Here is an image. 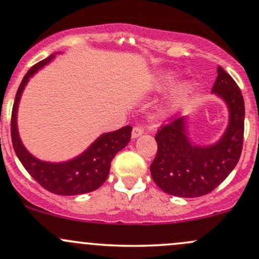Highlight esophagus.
Wrapping results in <instances>:
<instances>
[{
  "label": "esophagus",
  "mask_w": 259,
  "mask_h": 259,
  "mask_svg": "<svg viewBox=\"0 0 259 259\" xmlns=\"http://www.w3.org/2000/svg\"><path fill=\"white\" fill-rule=\"evenodd\" d=\"M144 134V130L141 129V127H139V126H135L134 129H133V133H132V138L133 139H136V138H139V136H141Z\"/></svg>",
  "instance_id": "34e87169"
}]
</instances>
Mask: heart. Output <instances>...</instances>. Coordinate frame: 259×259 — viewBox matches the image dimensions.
<instances>
[{"instance_id":"1","label":"heart","mask_w":259,"mask_h":259,"mask_svg":"<svg viewBox=\"0 0 259 259\" xmlns=\"http://www.w3.org/2000/svg\"><path fill=\"white\" fill-rule=\"evenodd\" d=\"M176 78H177V75L175 72H171V71H164V72L158 73L155 79V83H153V88L158 92L168 90L176 82ZM192 90L193 83L188 79H182L177 84H175V87L172 88L168 97H167L166 108H164L163 112L164 114L172 112L173 109L180 106L182 102L187 98V96L192 92Z\"/></svg>"}]
</instances>
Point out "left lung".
I'll return each mask as SVG.
<instances>
[{
    "mask_svg": "<svg viewBox=\"0 0 259 259\" xmlns=\"http://www.w3.org/2000/svg\"><path fill=\"white\" fill-rule=\"evenodd\" d=\"M211 93L227 108V126L214 144L200 145L189 136L188 115L162 125L155 139L157 155L150 166L153 182L167 194L197 198L212 192L240 160L243 143L245 102L231 76L218 67Z\"/></svg>",
    "mask_w": 259,
    "mask_h": 259,
    "instance_id": "8db88e82",
    "label": "left lung"
}]
</instances>
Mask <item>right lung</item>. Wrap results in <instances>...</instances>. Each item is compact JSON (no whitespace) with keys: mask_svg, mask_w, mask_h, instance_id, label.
Returning <instances> with one entry per match:
<instances>
[{"mask_svg":"<svg viewBox=\"0 0 259 259\" xmlns=\"http://www.w3.org/2000/svg\"><path fill=\"white\" fill-rule=\"evenodd\" d=\"M60 54H62L61 51L51 54L45 60L34 65L25 73L14 98L12 119H11V135H12L13 149L17 157L22 162L28 173L42 188L59 195H78L93 192L106 182L109 175L110 162L116 153L129 144L133 129L130 125H126L115 132L103 133L83 152L66 161H44L28 151L19 136L18 124H17L22 93L29 79Z\"/></svg>","mask_w":259,"mask_h":259,"instance_id":"obj_1","label":"right lung"}]
</instances>
